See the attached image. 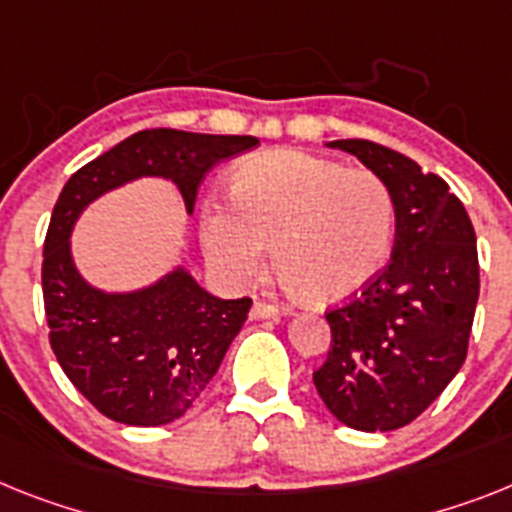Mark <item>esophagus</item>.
<instances>
[{
    "mask_svg": "<svg viewBox=\"0 0 512 512\" xmlns=\"http://www.w3.org/2000/svg\"><path fill=\"white\" fill-rule=\"evenodd\" d=\"M276 315H278V307L268 302H255L252 304V309H249V317H252V320H268V317H276Z\"/></svg>",
    "mask_w": 512,
    "mask_h": 512,
    "instance_id": "1",
    "label": "esophagus"
}]
</instances>
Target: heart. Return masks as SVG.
Segmentation results:
<instances>
[{"label":"heart","instance_id":"1","mask_svg":"<svg viewBox=\"0 0 512 512\" xmlns=\"http://www.w3.org/2000/svg\"><path fill=\"white\" fill-rule=\"evenodd\" d=\"M231 197L200 213L205 257L231 283L255 281L276 247L283 283L304 302L333 304L362 291L390 252L393 192L375 171L263 150L236 163Z\"/></svg>","mask_w":512,"mask_h":512}]
</instances>
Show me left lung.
<instances>
[{"label": "left lung", "instance_id": "1", "mask_svg": "<svg viewBox=\"0 0 512 512\" xmlns=\"http://www.w3.org/2000/svg\"><path fill=\"white\" fill-rule=\"evenodd\" d=\"M385 179L395 203L390 263L349 304L330 309V351L312 380L351 429L406 427L466 362L479 302V255L466 208L445 179L398 150L333 140Z\"/></svg>", "mask_w": 512, "mask_h": 512}]
</instances>
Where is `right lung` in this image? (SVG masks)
Here are the masks:
<instances>
[{"instance_id":"add662e5","label":"right lung","mask_w":512,"mask_h":512,"mask_svg":"<svg viewBox=\"0 0 512 512\" xmlns=\"http://www.w3.org/2000/svg\"><path fill=\"white\" fill-rule=\"evenodd\" d=\"M257 143L249 135L143 130L64 184L41 268L49 341L72 385L114 422L158 427L187 414L242 330L252 299H218L182 265L145 289H96L72 260L77 218L93 200L143 176L174 182L192 216L205 174Z\"/></svg>"}]
</instances>
